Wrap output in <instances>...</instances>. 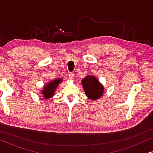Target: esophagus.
<instances>
[{
    "mask_svg": "<svg viewBox=\"0 0 153 153\" xmlns=\"http://www.w3.org/2000/svg\"><path fill=\"white\" fill-rule=\"evenodd\" d=\"M68 76H69V78H70V79H72V80H73V79H74V77H75V75H74V73H70V74H68Z\"/></svg>",
    "mask_w": 153,
    "mask_h": 153,
    "instance_id": "esophagus-1",
    "label": "esophagus"
}]
</instances>
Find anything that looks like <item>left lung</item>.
<instances>
[{"label": "left lung", "mask_w": 153, "mask_h": 153, "mask_svg": "<svg viewBox=\"0 0 153 153\" xmlns=\"http://www.w3.org/2000/svg\"><path fill=\"white\" fill-rule=\"evenodd\" d=\"M81 83L85 95L92 100L99 99L104 93L103 85L95 76H87L83 79Z\"/></svg>", "instance_id": "1"}]
</instances>
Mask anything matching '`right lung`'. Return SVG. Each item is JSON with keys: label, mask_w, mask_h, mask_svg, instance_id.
<instances>
[{"label": "right lung", "mask_w": 153, "mask_h": 153, "mask_svg": "<svg viewBox=\"0 0 153 153\" xmlns=\"http://www.w3.org/2000/svg\"><path fill=\"white\" fill-rule=\"evenodd\" d=\"M60 82H61V79H57L56 80L52 81L51 82L48 83L44 87V90L42 91V94L43 95V97L45 99H49L51 98L52 95H53L54 92L56 91V88H57L58 85L59 84Z\"/></svg>", "instance_id": "right-lung-1"}]
</instances>
